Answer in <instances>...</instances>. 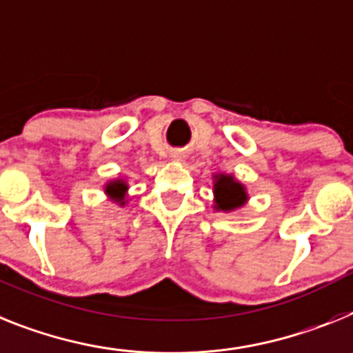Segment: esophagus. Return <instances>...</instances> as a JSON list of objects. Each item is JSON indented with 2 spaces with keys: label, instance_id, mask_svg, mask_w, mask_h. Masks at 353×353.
I'll return each instance as SVG.
<instances>
[{
  "label": "esophagus",
  "instance_id": "esophagus-1",
  "mask_svg": "<svg viewBox=\"0 0 353 353\" xmlns=\"http://www.w3.org/2000/svg\"><path fill=\"white\" fill-rule=\"evenodd\" d=\"M172 159H174V161H181V159H183V156H181V154L174 152V154H172Z\"/></svg>",
  "mask_w": 353,
  "mask_h": 353
}]
</instances>
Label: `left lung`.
Wrapping results in <instances>:
<instances>
[{
  "instance_id": "obj_1",
  "label": "left lung",
  "mask_w": 353,
  "mask_h": 353,
  "mask_svg": "<svg viewBox=\"0 0 353 353\" xmlns=\"http://www.w3.org/2000/svg\"><path fill=\"white\" fill-rule=\"evenodd\" d=\"M250 201L248 188L233 174L215 172L213 174V210L232 213L245 206Z\"/></svg>"
}]
</instances>
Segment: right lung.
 Here are the masks:
<instances>
[{
  "label": "right lung",
  "instance_id": "1",
  "mask_svg": "<svg viewBox=\"0 0 353 353\" xmlns=\"http://www.w3.org/2000/svg\"><path fill=\"white\" fill-rule=\"evenodd\" d=\"M103 194L108 195V199L112 201L118 206H125L129 201H131V195H129V183H127L125 177H114V179H109V181L103 183L102 186Z\"/></svg>",
  "mask_w": 353,
  "mask_h": 353
}]
</instances>
